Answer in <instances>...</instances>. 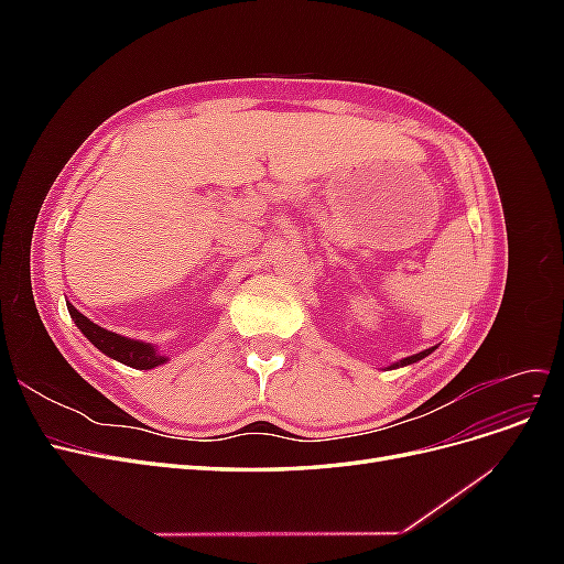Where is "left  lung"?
<instances>
[{
	"label": "left lung",
	"instance_id": "left-lung-1",
	"mask_svg": "<svg viewBox=\"0 0 564 564\" xmlns=\"http://www.w3.org/2000/svg\"><path fill=\"white\" fill-rule=\"evenodd\" d=\"M437 346H433V348H429V350H421V352H416V355H409V357H404V360H400V362H395V365H390L388 369H398V367H406V365H414V362H419V360H423V357H429L433 350H435Z\"/></svg>",
	"mask_w": 564,
	"mask_h": 564
}]
</instances>
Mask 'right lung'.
<instances>
[{"instance_id":"right-lung-1","label":"right lung","mask_w":564,"mask_h":564,"mask_svg":"<svg viewBox=\"0 0 564 564\" xmlns=\"http://www.w3.org/2000/svg\"><path fill=\"white\" fill-rule=\"evenodd\" d=\"M67 313H70V317L75 319L79 332L87 336L100 352L112 357V360H117V362H122V365L133 367V369H155V367L169 362V357L162 355L158 350V346L145 344V340H139V338H127L122 334H115V332L98 327L96 322H91L89 317H84L73 303H67Z\"/></svg>"}]
</instances>
